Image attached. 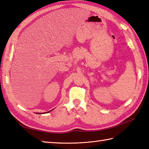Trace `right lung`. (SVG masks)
<instances>
[{
	"label": "right lung",
	"mask_w": 149,
	"mask_h": 149,
	"mask_svg": "<svg viewBox=\"0 0 149 149\" xmlns=\"http://www.w3.org/2000/svg\"><path fill=\"white\" fill-rule=\"evenodd\" d=\"M49 111H48V112H49ZM48 112H45V113H48ZM38 114V113H37ZM39 114H41V113H39Z\"/></svg>",
	"instance_id": "add662e5"
}]
</instances>
